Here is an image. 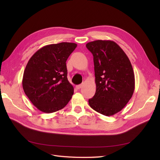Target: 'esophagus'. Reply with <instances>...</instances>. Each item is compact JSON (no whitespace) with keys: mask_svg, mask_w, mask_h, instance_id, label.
<instances>
[{"mask_svg":"<svg viewBox=\"0 0 160 160\" xmlns=\"http://www.w3.org/2000/svg\"><path fill=\"white\" fill-rule=\"evenodd\" d=\"M82 87H83V84H81V85H77L76 86V88L77 89H80Z\"/></svg>","mask_w":160,"mask_h":160,"instance_id":"obj_1","label":"esophagus"}]
</instances>
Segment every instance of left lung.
<instances>
[{
	"label": "left lung",
	"instance_id": "1",
	"mask_svg": "<svg viewBox=\"0 0 160 160\" xmlns=\"http://www.w3.org/2000/svg\"><path fill=\"white\" fill-rule=\"evenodd\" d=\"M86 47L93 54L96 91L89 99L90 107L111 116L122 110L132 98L135 76L129 58L112 41L89 42Z\"/></svg>",
	"mask_w": 160,
	"mask_h": 160
}]
</instances>
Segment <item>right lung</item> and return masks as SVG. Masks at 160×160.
Wrapping results in <instances>:
<instances>
[{
    "mask_svg": "<svg viewBox=\"0 0 160 160\" xmlns=\"http://www.w3.org/2000/svg\"><path fill=\"white\" fill-rule=\"evenodd\" d=\"M73 42L46 45L28 61L22 77L25 93L35 107L44 113L65 108L74 88L67 79L66 61L75 48Z\"/></svg>",
    "mask_w": 160,
    "mask_h": 160,
    "instance_id": "add662e5",
    "label": "right lung"
}]
</instances>
